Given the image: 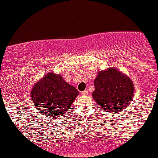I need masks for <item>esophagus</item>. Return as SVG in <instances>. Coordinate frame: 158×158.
I'll return each mask as SVG.
<instances>
[{
	"label": "esophagus",
	"mask_w": 158,
	"mask_h": 158,
	"mask_svg": "<svg viewBox=\"0 0 158 158\" xmlns=\"http://www.w3.org/2000/svg\"><path fill=\"white\" fill-rule=\"evenodd\" d=\"M88 90H84V91H82L81 92V95H83V96H85V95H88Z\"/></svg>",
	"instance_id": "obj_1"
}]
</instances>
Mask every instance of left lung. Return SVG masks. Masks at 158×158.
<instances>
[{
    "label": "left lung",
    "instance_id": "1",
    "mask_svg": "<svg viewBox=\"0 0 158 158\" xmlns=\"http://www.w3.org/2000/svg\"><path fill=\"white\" fill-rule=\"evenodd\" d=\"M92 96L101 108L110 113L126 109L134 97L135 85L128 76L111 67L98 72Z\"/></svg>",
    "mask_w": 158,
    "mask_h": 158
}]
</instances>
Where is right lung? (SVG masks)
Masks as SVG:
<instances>
[{
  "label": "right lung",
  "mask_w": 158,
  "mask_h": 158,
  "mask_svg": "<svg viewBox=\"0 0 158 158\" xmlns=\"http://www.w3.org/2000/svg\"><path fill=\"white\" fill-rule=\"evenodd\" d=\"M79 92L64 81L61 74L50 72L34 84L30 91L32 103L47 118L62 117Z\"/></svg>",
  "instance_id": "right-lung-1"
}]
</instances>
